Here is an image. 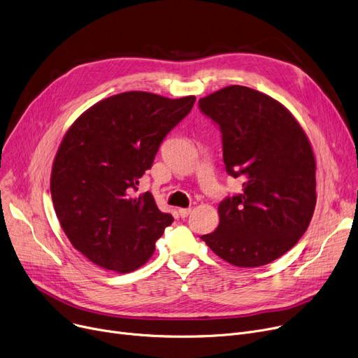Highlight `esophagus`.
Listing matches in <instances>:
<instances>
[{
	"mask_svg": "<svg viewBox=\"0 0 358 358\" xmlns=\"http://www.w3.org/2000/svg\"><path fill=\"white\" fill-rule=\"evenodd\" d=\"M178 213H180V216L184 219V217H187L189 216L190 213H192V209L189 208V209H178Z\"/></svg>",
	"mask_w": 358,
	"mask_h": 358,
	"instance_id": "1",
	"label": "esophagus"
}]
</instances>
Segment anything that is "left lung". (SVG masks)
<instances>
[{
  "label": "left lung",
  "instance_id": "1",
  "mask_svg": "<svg viewBox=\"0 0 358 358\" xmlns=\"http://www.w3.org/2000/svg\"><path fill=\"white\" fill-rule=\"evenodd\" d=\"M220 129L223 162L242 192L219 204V227L201 239L236 267H259L296 245L316 204V164L292 113L257 90L231 85L199 100Z\"/></svg>",
  "mask_w": 358,
  "mask_h": 358
}]
</instances>
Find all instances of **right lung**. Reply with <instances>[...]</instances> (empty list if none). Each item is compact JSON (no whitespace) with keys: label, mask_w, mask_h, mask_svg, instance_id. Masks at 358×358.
I'll use <instances>...</instances> for the list:
<instances>
[{"label":"right lung","mask_w":358,"mask_h":358,"mask_svg":"<svg viewBox=\"0 0 358 358\" xmlns=\"http://www.w3.org/2000/svg\"><path fill=\"white\" fill-rule=\"evenodd\" d=\"M194 101L122 92L90 107L66 131L52 166V201L73 248L94 264L130 273L154 254L174 217L149 192H134Z\"/></svg>","instance_id":"obj_1"}]
</instances>
